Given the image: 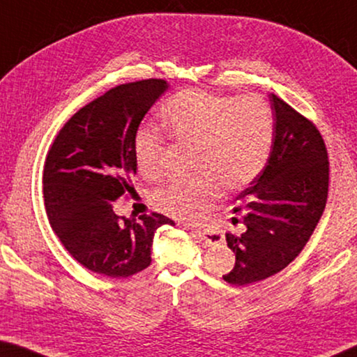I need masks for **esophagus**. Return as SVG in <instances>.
<instances>
[{
	"label": "esophagus",
	"mask_w": 357,
	"mask_h": 357,
	"mask_svg": "<svg viewBox=\"0 0 357 357\" xmlns=\"http://www.w3.org/2000/svg\"><path fill=\"white\" fill-rule=\"evenodd\" d=\"M187 229H190V231L195 234V238H198V239H202V241H204V243H208V244H215L217 241H214V238L211 236V234H208L206 231H204V229H200V228H190V227H187Z\"/></svg>",
	"instance_id": "1"
}]
</instances>
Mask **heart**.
<instances>
[{
  "label": "heart",
  "instance_id": "b5f03b06",
  "mask_svg": "<svg viewBox=\"0 0 357 357\" xmlns=\"http://www.w3.org/2000/svg\"><path fill=\"white\" fill-rule=\"evenodd\" d=\"M160 123L174 143L193 148L187 179H173L154 192V203L179 219H197L220 195L241 190L257 179L274 143V113L259 96H225L185 89L168 99ZM165 140L154 129H138L134 157L146 178L162 172Z\"/></svg>",
  "mask_w": 357,
  "mask_h": 357
}]
</instances>
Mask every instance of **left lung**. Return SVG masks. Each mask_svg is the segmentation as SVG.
<instances>
[{
  "mask_svg": "<svg viewBox=\"0 0 357 357\" xmlns=\"http://www.w3.org/2000/svg\"><path fill=\"white\" fill-rule=\"evenodd\" d=\"M274 143L263 172L233 202L228 247L234 268L223 275L231 285H249L280 273L304 249L328 200L329 160L312 121L275 94Z\"/></svg>",
  "mask_w": 357,
  "mask_h": 357,
  "instance_id": "8db88e82",
  "label": "left lung"
}]
</instances>
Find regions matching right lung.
Instances as JSON below:
<instances>
[{
  "instance_id": "obj_1",
  "label": "right lung",
  "mask_w": 357,
  "mask_h": 357,
  "mask_svg": "<svg viewBox=\"0 0 357 357\" xmlns=\"http://www.w3.org/2000/svg\"><path fill=\"white\" fill-rule=\"evenodd\" d=\"M167 89L160 78L112 88L80 108L48 151V220L66 250L93 273L126 279L146 269L155 229L174 223L157 213L126 220L112 204L134 189L135 134Z\"/></svg>"
}]
</instances>
